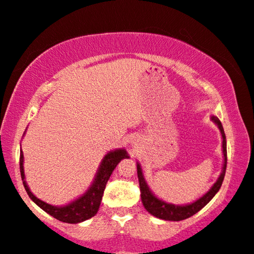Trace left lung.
Listing matches in <instances>:
<instances>
[{"label": "left lung", "instance_id": "obj_1", "mask_svg": "<svg viewBox=\"0 0 254 254\" xmlns=\"http://www.w3.org/2000/svg\"><path fill=\"white\" fill-rule=\"evenodd\" d=\"M211 121H214V123L217 124L219 131L222 133L223 138V154H224V164H223V171L217 181L215 182L214 186L210 188L207 194H204L202 197L192 202L190 204L186 205H175L171 203H166L165 201L159 200L157 196H154L153 192L150 190L148 186L145 181L143 172H141L140 165L137 164V174H138V180H139V188H140V197L141 202H143V205L145 209L150 212L151 215L155 216V217L165 219V221H182V219L189 218L190 216L195 215L196 212L200 211L202 208L205 207L209 202L211 201V198L216 195V192L219 190L221 186L223 184V180H224V175L226 171V161H228V158H226V139H225V133L224 129H223V125L221 121L218 120L217 117L211 116Z\"/></svg>", "mask_w": 254, "mask_h": 254}]
</instances>
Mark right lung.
<instances>
[{"mask_svg":"<svg viewBox=\"0 0 254 254\" xmlns=\"http://www.w3.org/2000/svg\"><path fill=\"white\" fill-rule=\"evenodd\" d=\"M23 152L21 150V155H19V170H21V177L23 180V185L30 198L35 202V203L43 209L44 211L47 214L53 216L54 218L59 219V221L65 222V223H80L87 219L92 218L93 216H95L99 211L101 201H102L103 191L106 189V185L108 180H109L111 173L115 170V167L117 166L118 162L122 159L129 158L127 151L123 148L120 150L111 151L109 153H107L106 157L103 158L102 162H101L99 171H97L95 180H94L93 185L90 186V188L84 192L82 196H80L79 198H76L75 201L70 202L69 204L64 205V207H54V205L47 204L45 202L37 198L35 195L30 191L25 182V175H24V168H23Z\"/></svg>","mask_w":254,"mask_h":254,"instance_id":"1","label":"right lung"}]
</instances>
